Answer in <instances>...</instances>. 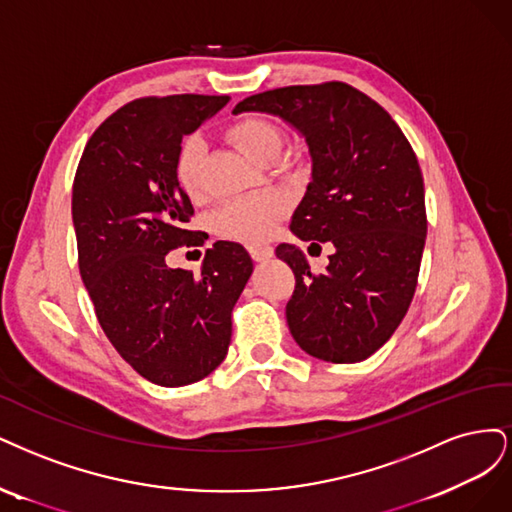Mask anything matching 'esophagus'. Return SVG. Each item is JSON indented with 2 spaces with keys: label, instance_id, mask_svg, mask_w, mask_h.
<instances>
[{
  "label": "esophagus",
  "instance_id": "esophagus-1",
  "mask_svg": "<svg viewBox=\"0 0 512 512\" xmlns=\"http://www.w3.org/2000/svg\"><path fill=\"white\" fill-rule=\"evenodd\" d=\"M251 257L255 259V261H268V259H272V255H274V251L270 249V246H251Z\"/></svg>",
  "mask_w": 512,
  "mask_h": 512
}]
</instances>
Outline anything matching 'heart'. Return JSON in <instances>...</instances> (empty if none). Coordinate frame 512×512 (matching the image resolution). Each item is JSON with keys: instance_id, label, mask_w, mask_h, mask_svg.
I'll list each match as a JSON object with an SVG mask.
<instances>
[{"instance_id": "obj_1", "label": "heart", "mask_w": 512, "mask_h": 512, "mask_svg": "<svg viewBox=\"0 0 512 512\" xmlns=\"http://www.w3.org/2000/svg\"><path fill=\"white\" fill-rule=\"evenodd\" d=\"M225 136L229 138L238 151L255 163L270 155H278L280 148V131L268 119L257 117V114H246L236 119L227 127ZM206 146L202 138L189 136L180 144L174 176L187 195H197L202 189V161ZM283 214V204L276 195L255 193L238 197V200L227 202L217 214H214V229L221 236L242 240V242H261L266 240L276 221Z\"/></svg>"}]
</instances>
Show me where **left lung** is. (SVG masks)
<instances>
[{
	"mask_svg": "<svg viewBox=\"0 0 512 512\" xmlns=\"http://www.w3.org/2000/svg\"><path fill=\"white\" fill-rule=\"evenodd\" d=\"M240 112L272 114L304 138L310 183L289 229L308 251L334 246L321 274L300 246H276L295 274L293 340L332 364L368 359L398 329L417 287L427 219L415 151L387 110L344 82L257 93Z\"/></svg>",
	"mask_w": 512,
	"mask_h": 512,
	"instance_id": "1",
	"label": "left lung"
}]
</instances>
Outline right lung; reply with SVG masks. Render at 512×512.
Wrapping results in <instances>:
<instances>
[{"mask_svg":"<svg viewBox=\"0 0 512 512\" xmlns=\"http://www.w3.org/2000/svg\"><path fill=\"white\" fill-rule=\"evenodd\" d=\"M229 102L227 95H170L129 102L85 146L72 187L78 268L97 321L114 349L146 381L183 387L221 366L232 310L253 274L238 242L206 251L202 274L168 268L180 244L189 195L174 176L185 136Z\"/></svg>","mask_w":512,"mask_h":512,"instance_id":"obj_1","label":"right lung"}]
</instances>
